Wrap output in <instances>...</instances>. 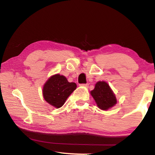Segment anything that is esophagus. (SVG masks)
I'll list each match as a JSON object with an SVG mask.
<instances>
[{
	"label": "esophagus",
	"mask_w": 155,
	"mask_h": 155,
	"mask_svg": "<svg viewBox=\"0 0 155 155\" xmlns=\"http://www.w3.org/2000/svg\"><path fill=\"white\" fill-rule=\"evenodd\" d=\"M81 86H83V87H88V84H82V85H81Z\"/></svg>",
	"instance_id": "34e87169"
}]
</instances>
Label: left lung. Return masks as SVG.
Returning <instances> with one entry per match:
<instances>
[{
	"label": "left lung",
	"mask_w": 155,
	"mask_h": 155,
	"mask_svg": "<svg viewBox=\"0 0 155 155\" xmlns=\"http://www.w3.org/2000/svg\"><path fill=\"white\" fill-rule=\"evenodd\" d=\"M90 94L95 101L97 106L102 110L107 111L117 103L115 94L109 84L105 81L97 82L95 87L90 91Z\"/></svg>",
	"instance_id": "obj_1"
}]
</instances>
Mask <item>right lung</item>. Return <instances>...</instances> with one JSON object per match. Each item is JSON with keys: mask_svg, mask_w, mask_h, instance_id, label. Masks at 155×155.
Masks as SVG:
<instances>
[{"mask_svg": "<svg viewBox=\"0 0 155 155\" xmlns=\"http://www.w3.org/2000/svg\"><path fill=\"white\" fill-rule=\"evenodd\" d=\"M77 87V84L68 82L64 76L54 74L44 83L42 90L44 98L51 105L60 108Z\"/></svg>", "mask_w": 155, "mask_h": 155, "instance_id": "obj_1", "label": "right lung"}]
</instances>
